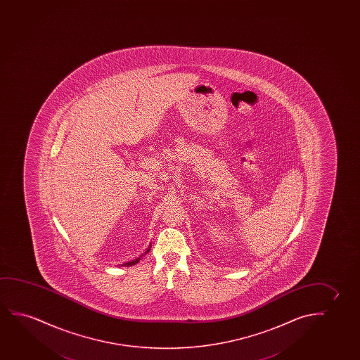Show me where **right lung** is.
I'll use <instances>...</instances> for the list:
<instances>
[{
	"label": "right lung",
	"mask_w": 360,
	"mask_h": 360,
	"mask_svg": "<svg viewBox=\"0 0 360 360\" xmlns=\"http://www.w3.org/2000/svg\"><path fill=\"white\" fill-rule=\"evenodd\" d=\"M150 248H151V246L148 247V250H146V252H145V255L150 252ZM139 261H140V258H138V259H135V261L133 262H128V263H125V264H127V266H133V264H135V263H138Z\"/></svg>",
	"instance_id": "right-lung-1"
}]
</instances>
